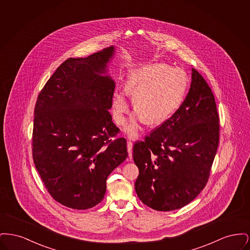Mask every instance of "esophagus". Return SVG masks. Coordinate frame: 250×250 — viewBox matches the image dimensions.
<instances>
[{"instance_id": "esophagus-1", "label": "esophagus", "mask_w": 250, "mask_h": 250, "mask_svg": "<svg viewBox=\"0 0 250 250\" xmlns=\"http://www.w3.org/2000/svg\"><path fill=\"white\" fill-rule=\"evenodd\" d=\"M132 146H133V143L131 142H127V152H128V159L131 161L132 160Z\"/></svg>"}]
</instances>
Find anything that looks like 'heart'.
<instances>
[{
	"instance_id": "b5f03b06",
	"label": "heart",
	"mask_w": 250,
	"mask_h": 250,
	"mask_svg": "<svg viewBox=\"0 0 250 250\" xmlns=\"http://www.w3.org/2000/svg\"><path fill=\"white\" fill-rule=\"evenodd\" d=\"M188 85V77L180 67H170L164 62L146 64L131 71L126 83L133 95L132 104L137 113L125 128V134L136 139L143 120L150 125L170 117L180 107ZM125 89H117L113 95V117L118 125L125 123L128 102Z\"/></svg>"
}]
</instances>
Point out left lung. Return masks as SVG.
I'll return each instance as SVG.
<instances>
[{
  "mask_svg": "<svg viewBox=\"0 0 250 250\" xmlns=\"http://www.w3.org/2000/svg\"><path fill=\"white\" fill-rule=\"evenodd\" d=\"M191 85L175 113L134 144L140 174L135 189L156 211H172L192 202L204 188L219 142V117L213 92L192 68Z\"/></svg>",
  "mask_w": 250,
  "mask_h": 250,
  "instance_id": "1",
  "label": "left lung"
}]
</instances>
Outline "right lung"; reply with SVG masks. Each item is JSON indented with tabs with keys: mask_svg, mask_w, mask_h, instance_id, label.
<instances>
[{
	"mask_svg": "<svg viewBox=\"0 0 250 250\" xmlns=\"http://www.w3.org/2000/svg\"><path fill=\"white\" fill-rule=\"evenodd\" d=\"M111 46L64 61L36 100L33 158L50 196L86 210L104 199L110 172L127 157L126 141L108 111L115 88L106 75Z\"/></svg>",
	"mask_w": 250,
	"mask_h": 250,
	"instance_id": "add662e5",
	"label": "right lung"
}]
</instances>
